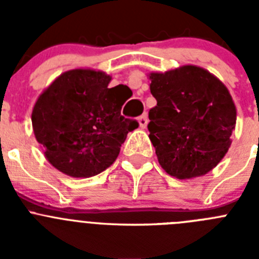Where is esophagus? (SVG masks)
<instances>
[{
    "label": "esophagus",
    "mask_w": 259,
    "mask_h": 259,
    "mask_svg": "<svg viewBox=\"0 0 259 259\" xmlns=\"http://www.w3.org/2000/svg\"><path fill=\"white\" fill-rule=\"evenodd\" d=\"M139 124H140L141 128H146V125H148V115L146 114H143L139 118Z\"/></svg>",
    "instance_id": "obj_1"
}]
</instances>
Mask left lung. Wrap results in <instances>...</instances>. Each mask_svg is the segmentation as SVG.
<instances>
[{
  "instance_id": "left-lung-1",
  "label": "left lung",
  "mask_w": 259,
  "mask_h": 259,
  "mask_svg": "<svg viewBox=\"0 0 259 259\" xmlns=\"http://www.w3.org/2000/svg\"><path fill=\"white\" fill-rule=\"evenodd\" d=\"M157 106L149 110V139L168 175L192 179L211 171L228 152L236 106L218 77L197 66L149 75Z\"/></svg>"
}]
</instances>
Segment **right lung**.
<instances>
[{
  "label": "right lung",
  "instance_id": "right-lung-1",
  "mask_svg": "<svg viewBox=\"0 0 259 259\" xmlns=\"http://www.w3.org/2000/svg\"><path fill=\"white\" fill-rule=\"evenodd\" d=\"M102 71L59 75L37 98L32 127L45 157L72 178H91L114 163L128 132L139 127L120 114L124 100Z\"/></svg>",
  "mask_w": 259,
  "mask_h": 259
}]
</instances>
